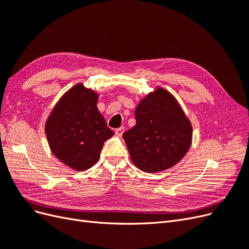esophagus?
<instances>
[{
  "label": "esophagus",
  "mask_w": 249,
  "mask_h": 249,
  "mask_svg": "<svg viewBox=\"0 0 249 249\" xmlns=\"http://www.w3.org/2000/svg\"><path fill=\"white\" fill-rule=\"evenodd\" d=\"M124 126H122V127H118V129H116L115 130V134L117 135V136H123V134H124Z\"/></svg>",
  "instance_id": "esophagus-1"
}]
</instances>
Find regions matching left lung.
Listing matches in <instances>:
<instances>
[{
  "mask_svg": "<svg viewBox=\"0 0 249 249\" xmlns=\"http://www.w3.org/2000/svg\"><path fill=\"white\" fill-rule=\"evenodd\" d=\"M135 124L124 133L131 160L140 170L154 173L175 166L189 150L192 124L168 90L155 88L135 109Z\"/></svg>",
  "mask_w": 249,
  "mask_h": 249,
  "instance_id": "1",
  "label": "left lung"
}]
</instances>
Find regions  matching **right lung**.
<instances>
[{
    "label": "right lung",
    "instance_id": "1",
    "mask_svg": "<svg viewBox=\"0 0 249 249\" xmlns=\"http://www.w3.org/2000/svg\"><path fill=\"white\" fill-rule=\"evenodd\" d=\"M97 100L99 93L79 83L60 97L44 125L52 153L76 171L93 166L104 142L114 135L97 109Z\"/></svg>",
    "mask_w": 249,
    "mask_h": 249
}]
</instances>
